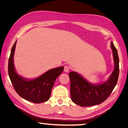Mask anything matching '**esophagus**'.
I'll use <instances>...</instances> for the list:
<instances>
[{"label": "esophagus", "mask_w": 128, "mask_h": 128, "mask_svg": "<svg viewBox=\"0 0 128 128\" xmlns=\"http://www.w3.org/2000/svg\"><path fill=\"white\" fill-rule=\"evenodd\" d=\"M69 70H70V68L69 67H68V66H65V67H64V72H68L69 71Z\"/></svg>", "instance_id": "34e87169"}]
</instances>
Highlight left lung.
Returning a JSON list of instances; mask_svg holds the SVG:
<instances>
[{"mask_svg": "<svg viewBox=\"0 0 128 128\" xmlns=\"http://www.w3.org/2000/svg\"><path fill=\"white\" fill-rule=\"evenodd\" d=\"M114 61V70L107 81L100 84H92L75 71L69 73L71 98L75 104L81 106L98 105L105 101L113 91L118 80L119 57L116 48L110 42Z\"/></svg>", "mask_w": 128, "mask_h": 128, "instance_id": "8db88e82", "label": "left lung"}]
</instances>
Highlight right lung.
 Returning a JSON list of instances; mask_svg holds the SVG:
<instances>
[{
	"label": "right lung",
	"instance_id": "1",
	"mask_svg": "<svg viewBox=\"0 0 128 128\" xmlns=\"http://www.w3.org/2000/svg\"><path fill=\"white\" fill-rule=\"evenodd\" d=\"M16 42L12 48L8 59V76L16 92L27 101L40 104L48 101L56 78L64 71V67L55 68L47 71L34 79H27L16 72L13 58Z\"/></svg>",
	"mask_w": 128,
	"mask_h": 128
}]
</instances>
